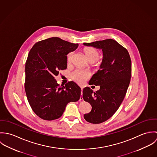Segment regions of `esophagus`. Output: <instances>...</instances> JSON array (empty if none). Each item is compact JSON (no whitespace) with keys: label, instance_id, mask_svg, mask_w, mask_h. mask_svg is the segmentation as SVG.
Returning <instances> with one entry per match:
<instances>
[{"label":"esophagus","instance_id":"esophagus-1","mask_svg":"<svg viewBox=\"0 0 157 157\" xmlns=\"http://www.w3.org/2000/svg\"><path fill=\"white\" fill-rule=\"evenodd\" d=\"M83 90L82 89V90H81V96H80V101H82V100H83V97H82V94H83Z\"/></svg>","mask_w":157,"mask_h":157}]
</instances>
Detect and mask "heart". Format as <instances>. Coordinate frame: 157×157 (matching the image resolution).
<instances>
[{
	"label": "heart",
	"mask_w": 157,
	"mask_h": 157,
	"mask_svg": "<svg viewBox=\"0 0 157 157\" xmlns=\"http://www.w3.org/2000/svg\"><path fill=\"white\" fill-rule=\"evenodd\" d=\"M83 52L85 54L86 59L90 60H94L95 61L98 59L99 57V52L98 51L94 48L92 47H86L83 49ZM72 57V52H70L68 54L67 56V61L70 62L71 60ZM89 74L85 71H83L81 69H76L71 74L72 78L78 83L82 84L83 83L85 80L88 77Z\"/></svg>",
	"instance_id": "obj_1"
}]
</instances>
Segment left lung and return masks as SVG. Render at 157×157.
I'll return each instance as SVG.
<instances>
[{"instance_id": "1", "label": "left lung", "mask_w": 157, "mask_h": 157, "mask_svg": "<svg viewBox=\"0 0 157 157\" xmlns=\"http://www.w3.org/2000/svg\"><path fill=\"white\" fill-rule=\"evenodd\" d=\"M83 45L101 49L103 54L100 69L89 83L100 86V90L95 92L86 87L83 90V98L92 106L84 118L90 123L99 124L111 118L121 104L131 81V60L128 50L113 39Z\"/></svg>"}]
</instances>
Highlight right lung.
<instances>
[{"label": "right lung", "instance_id": "1", "mask_svg": "<svg viewBox=\"0 0 157 157\" xmlns=\"http://www.w3.org/2000/svg\"><path fill=\"white\" fill-rule=\"evenodd\" d=\"M78 44L59 37L37 42L29 52L25 63V90L28 101L35 113L45 120L60 118L67 103L77 101L81 89L74 82L60 87L55 77L67 68V54Z\"/></svg>", "mask_w": 157, "mask_h": 157}]
</instances>
